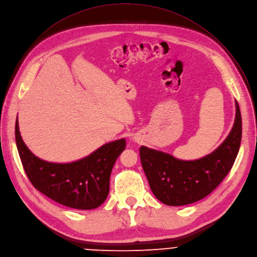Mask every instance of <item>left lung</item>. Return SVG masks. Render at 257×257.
<instances>
[{"instance_id":"left-lung-1","label":"left lung","mask_w":257,"mask_h":257,"mask_svg":"<svg viewBox=\"0 0 257 257\" xmlns=\"http://www.w3.org/2000/svg\"><path fill=\"white\" fill-rule=\"evenodd\" d=\"M241 137L242 120L236 101V118L231 133L216 151L206 157L182 161L169 154L141 147L142 166L154 195L167 206L175 207L209 195L233 167Z\"/></svg>"}]
</instances>
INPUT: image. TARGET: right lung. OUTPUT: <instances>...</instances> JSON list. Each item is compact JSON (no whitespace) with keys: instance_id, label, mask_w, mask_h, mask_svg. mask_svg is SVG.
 <instances>
[{"instance_id":"add662e5","label":"right lung","mask_w":257,"mask_h":257,"mask_svg":"<svg viewBox=\"0 0 257 257\" xmlns=\"http://www.w3.org/2000/svg\"><path fill=\"white\" fill-rule=\"evenodd\" d=\"M15 137L22 166L32 185L53 200L78 210L96 209L104 202L112 167L125 148V140L121 139L102 146L80 161L58 164L33 155L21 138L17 119Z\"/></svg>"}]
</instances>
